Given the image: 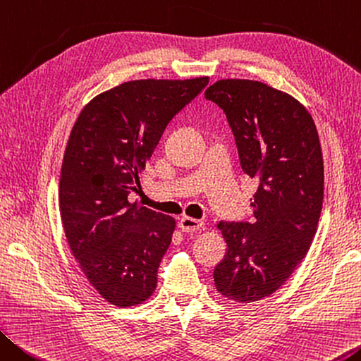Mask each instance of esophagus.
Returning <instances> with one entry per match:
<instances>
[{"label": "esophagus", "instance_id": "34e87169", "mask_svg": "<svg viewBox=\"0 0 361 361\" xmlns=\"http://www.w3.org/2000/svg\"><path fill=\"white\" fill-rule=\"evenodd\" d=\"M179 227L182 232L185 233H192V232H197L203 227V222L202 221H197V219H192V217H187V216H182L180 221H179Z\"/></svg>", "mask_w": 361, "mask_h": 361}]
</instances>
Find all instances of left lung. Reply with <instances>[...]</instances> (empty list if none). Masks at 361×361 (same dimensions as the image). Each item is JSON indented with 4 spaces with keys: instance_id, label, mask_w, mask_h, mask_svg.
I'll list each match as a JSON object with an SVG mask.
<instances>
[{
    "instance_id": "left-lung-1",
    "label": "left lung",
    "mask_w": 361,
    "mask_h": 361,
    "mask_svg": "<svg viewBox=\"0 0 361 361\" xmlns=\"http://www.w3.org/2000/svg\"><path fill=\"white\" fill-rule=\"evenodd\" d=\"M235 135L240 166L257 182L252 221H221L226 256L214 285L236 302L269 298L302 262L323 206V155L314 118L298 99L261 81L219 80L204 91Z\"/></svg>"
}]
</instances>
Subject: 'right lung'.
<instances>
[{"label":"right lung","instance_id":"right-lung-1","mask_svg":"<svg viewBox=\"0 0 361 361\" xmlns=\"http://www.w3.org/2000/svg\"><path fill=\"white\" fill-rule=\"evenodd\" d=\"M208 82V76L123 82L86 104L70 133L59 182L65 236L87 281L116 307L152 296L176 228L173 217L128 195L140 185L169 121Z\"/></svg>","mask_w":361,"mask_h":361}]
</instances>
